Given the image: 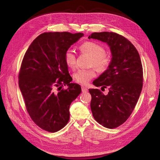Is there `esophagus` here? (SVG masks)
I'll return each mask as SVG.
<instances>
[{
	"mask_svg": "<svg viewBox=\"0 0 160 160\" xmlns=\"http://www.w3.org/2000/svg\"><path fill=\"white\" fill-rule=\"evenodd\" d=\"M88 89L86 87L83 86H82V91L83 92V93H86V92H88Z\"/></svg>",
	"mask_w": 160,
	"mask_h": 160,
	"instance_id": "34e87169",
	"label": "esophagus"
}]
</instances>
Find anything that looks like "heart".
Instances as JSON below:
<instances>
[{
  "label": "heart",
  "instance_id": "1",
  "mask_svg": "<svg viewBox=\"0 0 160 160\" xmlns=\"http://www.w3.org/2000/svg\"><path fill=\"white\" fill-rule=\"evenodd\" d=\"M82 53L86 54L91 58V64L93 65L96 69L100 72L105 71L110 65V58L104 54V48L100 45L93 41H86L80 46ZM65 62L71 69H74L77 64V58L72 50L69 49L64 54ZM96 76L94 69H80L74 74V78L78 83L86 85Z\"/></svg>",
  "mask_w": 160,
  "mask_h": 160
}]
</instances>
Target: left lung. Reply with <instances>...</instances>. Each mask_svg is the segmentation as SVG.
Segmentation results:
<instances>
[{"instance_id": "obj_1", "label": "left lung", "mask_w": 160, "mask_h": 160, "mask_svg": "<svg viewBox=\"0 0 160 160\" xmlns=\"http://www.w3.org/2000/svg\"><path fill=\"white\" fill-rule=\"evenodd\" d=\"M88 39L99 40L110 47L112 58L108 68L93 83L108 88L105 95L98 89H89L94 119L103 127L115 128L128 119L135 108L142 87V67L136 47L114 32H94Z\"/></svg>"}]
</instances>
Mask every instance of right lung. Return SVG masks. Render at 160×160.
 Instances as JSON below:
<instances>
[{"instance_id":"right-lung-1","label":"right lung","mask_w":160,"mask_h":160,"mask_svg":"<svg viewBox=\"0 0 160 160\" xmlns=\"http://www.w3.org/2000/svg\"><path fill=\"white\" fill-rule=\"evenodd\" d=\"M82 36L80 32H45L32 42L24 56L19 89L32 119L43 130L62 129L69 120L71 102L81 93L80 86L71 83L64 54ZM63 84L67 90L55 91Z\"/></svg>"}]
</instances>
